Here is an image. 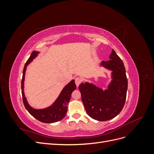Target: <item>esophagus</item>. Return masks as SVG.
<instances>
[{
  "mask_svg": "<svg viewBox=\"0 0 154 154\" xmlns=\"http://www.w3.org/2000/svg\"><path fill=\"white\" fill-rule=\"evenodd\" d=\"M82 83V78L80 77H76L75 78V83L77 87L80 85V83Z\"/></svg>",
  "mask_w": 154,
  "mask_h": 154,
  "instance_id": "1",
  "label": "esophagus"
}]
</instances>
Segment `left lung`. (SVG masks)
Wrapping results in <instances>:
<instances>
[{"label":"left lung","mask_w":154,"mask_h":154,"mask_svg":"<svg viewBox=\"0 0 154 154\" xmlns=\"http://www.w3.org/2000/svg\"><path fill=\"white\" fill-rule=\"evenodd\" d=\"M101 66L112 71V81L108 90L103 91L91 83H81L79 90L85 110L91 118L104 122L118 116L125 105L128 80L123 62L112 50L110 60L103 61Z\"/></svg>","instance_id":"left-lung-1"}]
</instances>
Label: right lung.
<instances>
[{
	"instance_id": "add662e5",
	"label": "right lung",
	"mask_w": 154,
	"mask_h": 154,
	"mask_svg": "<svg viewBox=\"0 0 154 154\" xmlns=\"http://www.w3.org/2000/svg\"><path fill=\"white\" fill-rule=\"evenodd\" d=\"M38 53V52H37V51H33L31 53L30 57L27 60V61L25 64L24 69H23V74L21 81L23 103H24L25 108L29 112V113L37 120L45 123H54L62 119L65 117V116H66L67 110V105L70 99H71V94L72 91L76 89V86L75 83H74V80H72L71 82L69 83L63 88V89L62 90V92L60 93L57 101L47 109L36 110L31 107L27 103L24 93V76L27 66L36 57Z\"/></svg>"
}]
</instances>
